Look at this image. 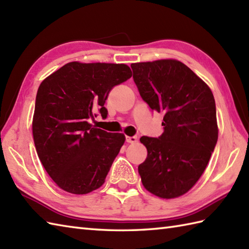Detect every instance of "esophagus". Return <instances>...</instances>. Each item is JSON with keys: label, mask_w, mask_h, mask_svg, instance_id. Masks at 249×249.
<instances>
[{"label": "esophagus", "mask_w": 249, "mask_h": 249, "mask_svg": "<svg viewBox=\"0 0 249 249\" xmlns=\"http://www.w3.org/2000/svg\"><path fill=\"white\" fill-rule=\"evenodd\" d=\"M137 141H138L137 137H126V142H128V143H136Z\"/></svg>", "instance_id": "34e87169"}]
</instances>
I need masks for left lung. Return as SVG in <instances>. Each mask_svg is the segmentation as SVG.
Wrapping results in <instances>:
<instances>
[{
    "instance_id": "8db88e82",
    "label": "left lung",
    "mask_w": 249,
    "mask_h": 249,
    "mask_svg": "<svg viewBox=\"0 0 249 249\" xmlns=\"http://www.w3.org/2000/svg\"><path fill=\"white\" fill-rule=\"evenodd\" d=\"M134 81L152 110L163 113L160 138L141 137L147 157L138 167L142 185L162 199L181 197L202 176L218 139L213 93L174 59L133 63Z\"/></svg>"
}]
</instances>
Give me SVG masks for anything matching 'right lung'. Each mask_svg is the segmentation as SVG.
<instances>
[{"instance_id":"1","label":"right lung","mask_w":249,"mask_h":249,"mask_svg":"<svg viewBox=\"0 0 249 249\" xmlns=\"http://www.w3.org/2000/svg\"><path fill=\"white\" fill-rule=\"evenodd\" d=\"M126 64L70 62L40 83L32 122L45 170L61 189L86 195L105 183L124 134L96 128L89 119L104 107L114 86L131 77Z\"/></svg>"}]
</instances>
